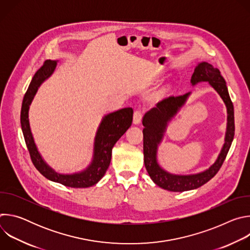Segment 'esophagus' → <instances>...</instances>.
<instances>
[{
  "label": "esophagus",
  "instance_id": "obj_1",
  "mask_svg": "<svg viewBox=\"0 0 250 250\" xmlns=\"http://www.w3.org/2000/svg\"><path fill=\"white\" fill-rule=\"evenodd\" d=\"M141 119H142V112L137 110L133 113V124L134 125H138L140 124L141 122Z\"/></svg>",
  "mask_w": 250,
  "mask_h": 250
}]
</instances>
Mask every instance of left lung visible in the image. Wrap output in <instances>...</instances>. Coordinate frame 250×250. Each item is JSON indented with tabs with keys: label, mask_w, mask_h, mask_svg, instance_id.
Returning a JSON list of instances; mask_svg holds the SVG:
<instances>
[{
	"label": "left lung",
	"mask_w": 250,
	"mask_h": 250,
	"mask_svg": "<svg viewBox=\"0 0 250 250\" xmlns=\"http://www.w3.org/2000/svg\"><path fill=\"white\" fill-rule=\"evenodd\" d=\"M200 82H208L223 99L227 106L228 124L225 144L216 160L208 169L191 175H176L165 171L157 162V148L162 141L168 123L185 104L191 92L182 96L169 97L157 103L156 106L146 113L142 119L144 132L145 165L152 181L162 189L171 192H184L197 189L215 176L222 167L230 148L234 136V112L227 83L218 68H213L208 62L198 63L191 77V84L195 86Z\"/></svg>",
	"instance_id": "left-lung-1"
}]
</instances>
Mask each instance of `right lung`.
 I'll list each match as a JSON object with an SVG mask.
<instances>
[{
	"label": "right lung",
	"mask_w": 250,
	"mask_h": 250,
	"mask_svg": "<svg viewBox=\"0 0 250 250\" xmlns=\"http://www.w3.org/2000/svg\"><path fill=\"white\" fill-rule=\"evenodd\" d=\"M56 65V60H46L32 77L22 100L21 111V130L33 165L45 178L71 188H88L97 184L109 168L112 149L116 142L131 125L133 111L131 108H125L103 118L95 136L93 158L86 169L73 174H60L56 172L44 161L39 152L34 144L28 121L29 105L40 86L54 72Z\"/></svg>",
	"instance_id": "right-lung-1"
}]
</instances>
